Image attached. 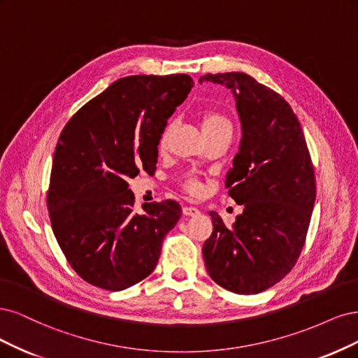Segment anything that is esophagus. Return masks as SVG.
<instances>
[{"label":"esophagus","mask_w":358,"mask_h":358,"mask_svg":"<svg viewBox=\"0 0 358 358\" xmlns=\"http://www.w3.org/2000/svg\"><path fill=\"white\" fill-rule=\"evenodd\" d=\"M182 214L184 215H199L201 214V211L196 208V206H184L182 208Z\"/></svg>","instance_id":"34e87169"}]
</instances>
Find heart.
<instances>
[{
  "label": "heart",
  "instance_id": "heart-1",
  "mask_svg": "<svg viewBox=\"0 0 358 358\" xmlns=\"http://www.w3.org/2000/svg\"><path fill=\"white\" fill-rule=\"evenodd\" d=\"M227 119L224 116H222V114L218 113H214V111H210L206 113L203 116V120H202V129L203 131H208L211 128H215V126L222 124V123H226ZM168 129H164L162 135H160V140H159V147H164L165 145V141H166V135H168ZM186 189L190 192V193H198L201 190V184L198 181L194 180H189L186 181Z\"/></svg>",
  "mask_w": 358,
  "mask_h": 358
}]
</instances>
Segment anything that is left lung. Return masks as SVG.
<instances>
[{
	"label": "left lung",
	"instance_id": "1",
	"mask_svg": "<svg viewBox=\"0 0 358 358\" xmlns=\"http://www.w3.org/2000/svg\"><path fill=\"white\" fill-rule=\"evenodd\" d=\"M232 90L242 126L239 152L226 176L230 198L244 206L232 227L210 211L206 272L229 292L257 294L293 269L315 202V174L296 114L280 94L244 73L206 74Z\"/></svg>",
	"mask_w": 358,
	"mask_h": 358
}]
</instances>
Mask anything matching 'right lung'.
I'll list each match as a JSON object with an SVG mask.
<instances>
[{
	"mask_svg": "<svg viewBox=\"0 0 358 358\" xmlns=\"http://www.w3.org/2000/svg\"><path fill=\"white\" fill-rule=\"evenodd\" d=\"M192 87L187 74L123 77L62 129L48 210L57 244L86 282L119 292L155 271L181 206L172 199L152 202L138 214L128 180L156 169L166 120Z\"/></svg>",
	"mask_w": 358,
	"mask_h": 358,
	"instance_id": "right-lung-1",
	"label": "right lung"
}]
</instances>
